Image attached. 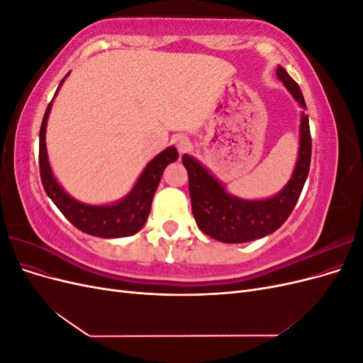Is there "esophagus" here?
Listing matches in <instances>:
<instances>
[{
	"label": "esophagus",
	"instance_id": "obj_1",
	"mask_svg": "<svg viewBox=\"0 0 363 363\" xmlns=\"http://www.w3.org/2000/svg\"><path fill=\"white\" fill-rule=\"evenodd\" d=\"M174 144H175V147H177L180 155H183V152H186L191 148V140L186 136H182V135L174 139Z\"/></svg>",
	"mask_w": 363,
	"mask_h": 363
}]
</instances>
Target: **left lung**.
<instances>
[{
	"mask_svg": "<svg viewBox=\"0 0 363 363\" xmlns=\"http://www.w3.org/2000/svg\"><path fill=\"white\" fill-rule=\"evenodd\" d=\"M277 77L295 101L306 108L300 86L292 77L277 68ZM312 138L309 116L301 115L298 160L288 184L267 200H242L225 192L224 186L194 157L184 155L182 162L188 171L189 194L195 223L203 233L227 244H242L276 232L292 213L300 199L311 168Z\"/></svg>",
	"mask_w": 363,
	"mask_h": 363,
	"instance_id": "left-lung-1",
	"label": "left lung"
}]
</instances>
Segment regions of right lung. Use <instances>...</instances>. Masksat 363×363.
Masks as SVG:
<instances>
[{"mask_svg":"<svg viewBox=\"0 0 363 363\" xmlns=\"http://www.w3.org/2000/svg\"><path fill=\"white\" fill-rule=\"evenodd\" d=\"M65 79H67V77H65ZM65 79L60 82V84L65 82ZM56 94H54V96H56ZM51 104L52 101L48 104L47 112L43 115L39 133V171L43 189H45L47 195L52 200V203L59 207V211L65 215V218H67L74 227L82 230L83 233L106 239L124 238L138 233L139 230L144 227L150 215L152 196H155L164 168L179 157L177 150L174 147H169L159 152V155L147 164L145 169L142 171L140 177L133 186V189H131L125 199L121 201L108 206H91L80 203L63 191V188L57 183V180L54 179V175L51 172L45 144L47 121L51 111Z\"/></svg>","mask_w":363,"mask_h":363,"instance_id":"1","label":"right lung"}]
</instances>
